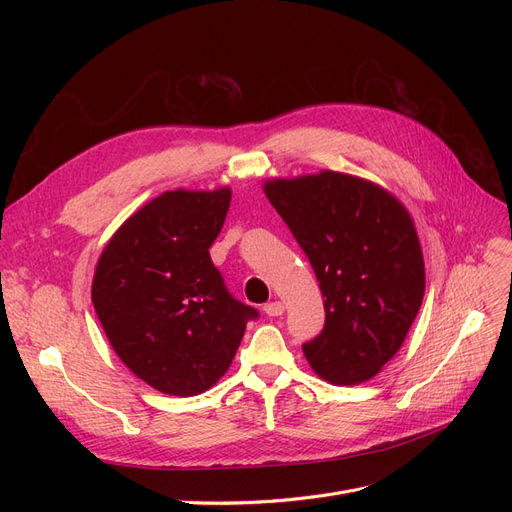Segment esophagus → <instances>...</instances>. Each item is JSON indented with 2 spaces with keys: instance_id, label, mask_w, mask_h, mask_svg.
<instances>
[{
  "instance_id": "esophagus-1",
  "label": "esophagus",
  "mask_w": 512,
  "mask_h": 512,
  "mask_svg": "<svg viewBox=\"0 0 512 512\" xmlns=\"http://www.w3.org/2000/svg\"><path fill=\"white\" fill-rule=\"evenodd\" d=\"M263 311H265V315H270V317H278V315H282V313H284V303H280V301L267 303V305L263 307Z\"/></svg>"
}]
</instances>
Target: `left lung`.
Returning <instances> with one entry per match:
<instances>
[{
    "mask_svg": "<svg viewBox=\"0 0 512 512\" xmlns=\"http://www.w3.org/2000/svg\"><path fill=\"white\" fill-rule=\"evenodd\" d=\"M319 282L326 326L303 344L313 371L330 384L371 380L398 353L419 313L425 263L415 222L384 186L321 170L265 180Z\"/></svg>",
    "mask_w": 512,
    "mask_h": 512,
    "instance_id": "1",
    "label": "left lung"
}]
</instances>
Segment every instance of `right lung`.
<instances>
[{
	"instance_id": "add662e5",
	"label": "right lung",
	"mask_w": 512,
	"mask_h": 512,
	"mask_svg": "<svg viewBox=\"0 0 512 512\" xmlns=\"http://www.w3.org/2000/svg\"><path fill=\"white\" fill-rule=\"evenodd\" d=\"M230 199L228 186L161 193L99 255L91 301L101 328L122 363L164 394L209 390L257 317L226 290L209 257Z\"/></svg>"
}]
</instances>
